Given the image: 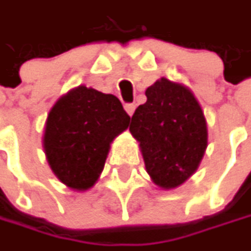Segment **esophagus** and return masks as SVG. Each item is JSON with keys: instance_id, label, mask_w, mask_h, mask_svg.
<instances>
[{"instance_id": "34e87169", "label": "esophagus", "mask_w": 251, "mask_h": 251, "mask_svg": "<svg viewBox=\"0 0 251 251\" xmlns=\"http://www.w3.org/2000/svg\"><path fill=\"white\" fill-rule=\"evenodd\" d=\"M124 108H126L127 114L131 117V116H133V113H134L135 105H134V104H126V105H124Z\"/></svg>"}]
</instances>
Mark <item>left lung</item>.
Listing matches in <instances>:
<instances>
[{
	"label": "left lung",
	"instance_id": "obj_1",
	"mask_svg": "<svg viewBox=\"0 0 251 251\" xmlns=\"http://www.w3.org/2000/svg\"><path fill=\"white\" fill-rule=\"evenodd\" d=\"M147 101L131 117L146 170L163 190L181 186L197 171L207 149V121L184 84L160 78L146 90Z\"/></svg>",
	"mask_w": 251,
	"mask_h": 251
}]
</instances>
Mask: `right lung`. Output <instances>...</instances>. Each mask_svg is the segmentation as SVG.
I'll return each mask as SVG.
<instances>
[{
	"mask_svg": "<svg viewBox=\"0 0 251 251\" xmlns=\"http://www.w3.org/2000/svg\"><path fill=\"white\" fill-rule=\"evenodd\" d=\"M120 100L78 85L55 101L45 121L43 149L48 166L74 191L91 188L104 169L110 144L128 128Z\"/></svg>",
	"mask_w": 251,
	"mask_h": 251,
	"instance_id": "right-lung-1",
	"label": "right lung"
}]
</instances>
